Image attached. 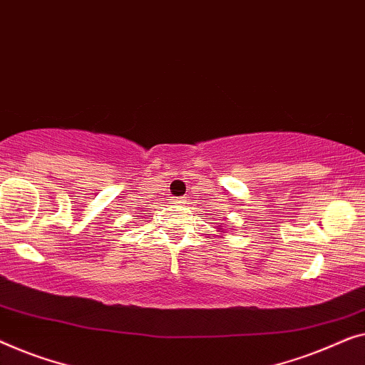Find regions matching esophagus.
I'll return each instance as SVG.
<instances>
[{"mask_svg":"<svg viewBox=\"0 0 365 365\" xmlns=\"http://www.w3.org/2000/svg\"><path fill=\"white\" fill-rule=\"evenodd\" d=\"M185 202H187V200H185V198H177L175 200V203H185Z\"/></svg>","mask_w":365,"mask_h":365,"instance_id":"esophagus-1","label":"esophagus"}]
</instances>
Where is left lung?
Masks as SVG:
<instances>
[{
  "label": "left lung",
  "instance_id": "left-lung-1",
  "mask_svg": "<svg viewBox=\"0 0 365 365\" xmlns=\"http://www.w3.org/2000/svg\"><path fill=\"white\" fill-rule=\"evenodd\" d=\"M218 230H222V233H225V230H223V228H218Z\"/></svg>",
  "mask_w": 365,
  "mask_h": 365
}]
</instances>
